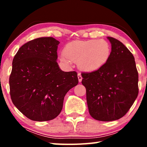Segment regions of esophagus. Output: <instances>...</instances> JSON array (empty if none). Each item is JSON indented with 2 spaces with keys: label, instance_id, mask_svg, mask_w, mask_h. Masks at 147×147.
Masks as SVG:
<instances>
[{
  "label": "esophagus",
  "instance_id": "34e87169",
  "mask_svg": "<svg viewBox=\"0 0 147 147\" xmlns=\"http://www.w3.org/2000/svg\"><path fill=\"white\" fill-rule=\"evenodd\" d=\"M78 81L80 82H82V76L80 73L78 74Z\"/></svg>",
  "mask_w": 147,
  "mask_h": 147
}]
</instances>
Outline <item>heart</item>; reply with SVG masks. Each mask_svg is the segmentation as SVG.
<instances>
[{
  "label": "heart",
  "mask_w": 147,
  "mask_h": 147,
  "mask_svg": "<svg viewBox=\"0 0 147 147\" xmlns=\"http://www.w3.org/2000/svg\"><path fill=\"white\" fill-rule=\"evenodd\" d=\"M111 56V46L104 39L76 41L68 43L59 58L70 65L78 62L79 67L86 71H95L105 65Z\"/></svg>",
  "instance_id": "1"
}]
</instances>
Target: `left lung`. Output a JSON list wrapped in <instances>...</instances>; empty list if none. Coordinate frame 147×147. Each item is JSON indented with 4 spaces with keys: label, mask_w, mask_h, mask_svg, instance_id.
Wrapping results in <instances>:
<instances>
[{
    "label": "left lung",
    "mask_w": 147,
    "mask_h": 147,
    "mask_svg": "<svg viewBox=\"0 0 147 147\" xmlns=\"http://www.w3.org/2000/svg\"><path fill=\"white\" fill-rule=\"evenodd\" d=\"M109 61L103 67L82 73L89 112L96 120L112 121L128 112L138 95V73L133 54L111 37Z\"/></svg>",
    "instance_id": "obj_1"
}]
</instances>
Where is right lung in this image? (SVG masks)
Instances as JSON below:
<instances>
[{
    "label": "right lung",
    "instance_id": "1",
    "mask_svg": "<svg viewBox=\"0 0 147 147\" xmlns=\"http://www.w3.org/2000/svg\"><path fill=\"white\" fill-rule=\"evenodd\" d=\"M59 43L51 37L33 39L19 49L12 61L11 100L32 121L56 118L66 93L78 83L76 72L61 71L57 63Z\"/></svg>",
    "mask_w": 147,
    "mask_h": 147
}]
</instances>
